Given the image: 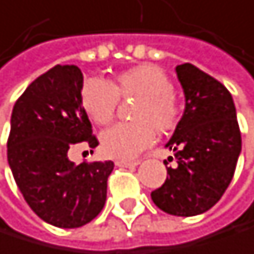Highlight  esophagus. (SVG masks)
<instances>
[{
    "label": "esophagus",
    "instance_id": "esophagus-1",
    "mask_svg": "<svg viewBox=\"0 0 254 254\" xmlns=\"http://www.w3.org/2000/svg\"><path fill=\"white\" fill-rule=\"evenodd\" d=\"M138 163V160H116V166H119V168H132Z\"/></svg>",
    "mask_w": 254,
    "mask_h": 254
}]
</instances>
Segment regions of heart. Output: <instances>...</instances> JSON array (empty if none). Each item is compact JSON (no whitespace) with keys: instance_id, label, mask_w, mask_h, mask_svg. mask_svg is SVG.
Segmentation results:
<instances>
[{"instance_id":"heart-1","label":"heart","mask_w":254,"mask_h":254,"mask_svg":"<svg viewBox=\"0 0 254 254\" xmlns=\"http://www.w3.org/2000/svg\"><path fill=\"white\" fill-rule=\"evenodd\" d=\"M119 99H134L132 122L117 123L100 135L103 151L116 158H134L155 141L157 131H172L180 120V103L172 80L154 64L135 65L120 71L110 82L86 79L80 88V103L90 119L108 125L119 108Z\"/></svg>"}]
</instances>
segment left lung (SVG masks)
<instances>
[{
    "label": "left lung",
    "instance_id": "left-lung-1",
    "mask_svg": "<svg viewBox=\"0 0 254 254\" xmlns=\"http://www.w3.org/2000/svg\"><path fill=\"white\" fill-rule=\"evenodd\" d=\"M177 76L186 110L166 144L174 149L177 166L168 168V178L151 198L169 215L195 216L213 207L229 188L241 152V131L232 94L219 80L192 64L178 65Z\"/></svg>",
    "mask_w": 254,
    "mask_h": 254
}]
</instances>
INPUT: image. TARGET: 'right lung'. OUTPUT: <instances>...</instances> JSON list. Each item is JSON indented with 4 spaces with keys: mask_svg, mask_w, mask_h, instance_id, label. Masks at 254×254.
Wrapping results in <instances>:
<instances>
[{
    "mask_svg": "<svg viewBox=\"0 0 254 254\" xmlns=\"http://www.w3.org/2000/svg\"><path fill=\"white\" fill-rule=\"evenodd\" d=\"M82 71L56 65L35 79L16 100L7 160L30 209L45 222L76 229L103 209L106 181L114 163L68 160L76 144H99L80 103Z\"/></svg>",
    "mask_w": 254,
    "mask_h": 254,
    "instance_id": "obj_1",
    "label": "right lung"
}]
</instances>
